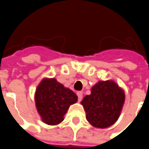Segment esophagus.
I'll return each instance as SVG.
<instances>
[{
  "instance_id": "34e87169",
  "label": "esophagus",
  "mask_w": 149,
  "mask_h": 149,
  "mask_svg": "<svg viewBox=\"0 0 149 149\" xmlns=\"http://www.w3.org/2000/svg\"><path fill=\"white\" fill-rule=\"evenodd\" d=\"M77 95L78 101H81L82 98H83V92H82V91H77Z\"/></svg>"
}]
</instances>
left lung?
Listing matches in <instances>:
<instances>
[{
	"label": "left lung",
	"mask_w": 149,
	"mask_h": 149,
	"mask_svg": "<svg viewBox=\"0 0 149 149\" xmlns=\"http://www.w3.org/2000/svg\"><path fill=\"white\" fill-rule=\"evenodd\" d=\"M125 100L124 91L112 80L99 81L84 97L87 121L95 128L104 129L118 119Z\"/></svg>",
	"instance_id": "8db88e82"
}]
</instances>
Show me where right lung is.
Listing matches in <instances>:
<instances>
[{
  "mask_svg": "<svg viewBox=\"0 0 149 149\" xmlns=\"http://www.w3.org/2000/svg\"><path fill=\"white\" fill-rule=\"evenodd\" d=\"M77 101L74 92L55 78H44L36 89V108L42 121L48 125L60 123L70 105Z\"/></svg>",
  "mask_w": 149,
  "mask_h": 149,
  "instance_id": "add662e5",
  "label": "right lung"
}]
</instances>
